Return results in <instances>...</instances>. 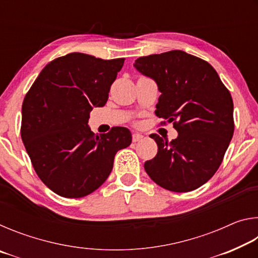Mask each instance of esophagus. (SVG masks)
<instances>
[{
  "instance_id": "34e87169",
  "label": "esophagus",
  "mask_w": 258,
  "mask_h": 258,
  "mask_svg": "<svg viewBox=\"0 0 258 258\" xmlns=\"http://www.w3.org/2000/svg\"><path fill=\"white\" fill-rule=\"evenodd\" d=\"M142 139H143V135L140 134V133H134V134L132 135L133 142H139V141H141Z\"/></svg>"
}]
</instances>
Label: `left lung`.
Here are the masks:
<instances>
[{
	"instance_id": "left-lung-1",
	"label": "left lung",
	"mask_w": 258,
	"mask_h": 258,
	"mask_svg": "<svg viewBox=\"0 0 258 258\" xmlns=\"http://www.w3.org/2000/svg\"><path fill=\"white\" fill-rule=\"evenodd\" d=\"M133 66L156 82V115L174 123L177 138L151 134L158 152L147 160L148 175L164 189L187 192L205 184L220 167L233 137V101L207 61L173 50L141 56Z\"/></svg>"
}]
</instances>
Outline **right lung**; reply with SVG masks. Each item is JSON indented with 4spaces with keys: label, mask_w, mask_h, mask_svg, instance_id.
Returning a JSON list of instances; mask_svg holds the SVG:
<instances>
[{
    "label": "right lung",
    "mask_w": 258,
    "mask_h": 258,
    "mask_svg": "<svg viewBox=\"0 0 258 258\" xmlns=\"http://www.w3.org/2000/svg\"><path fill=\"white\" fill-rule=\"evenodd\" d=\"M124 60L73 52L47 63L26 94L21 139L38 177L61 197L92 194L117 151L132 142L126 127L94 134L87 125L91 110L106 104Z\"/></svg>",
    "instance_id": "right-lung-1"
}]
</instances>
